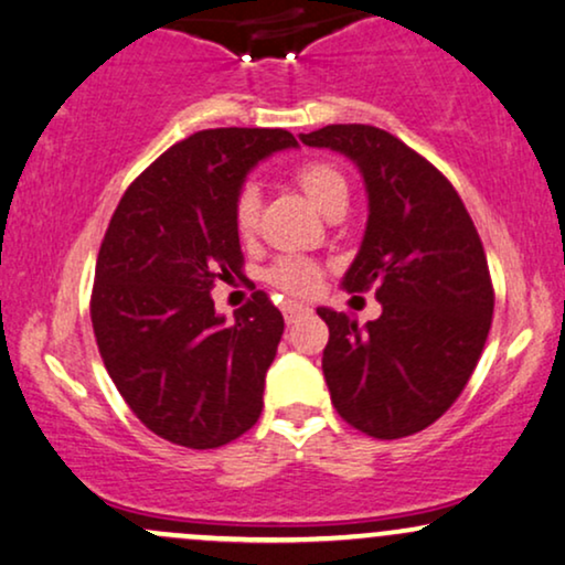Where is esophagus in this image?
I'll return each instance as SVG.
<instances>
[{
  "label": "esophagus",
  "mask_w": 565,
  "mask_h": 565,
  "mask_svg": "<svg viewBox=\"0 0 565 565\" xmlns=\"http://www.w3.org/2000/svg\"><path fill=\"white\" fill-rule=\"evenodd\" d=\"M281 310H284V318H287V323H295L297 318L305 316V312H310L308 305H300V302H284Z\"/></svg>",
  "instance_id": "34e87169"
}]
</instances>
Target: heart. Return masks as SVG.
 <instances>
[{"mask_svg":"<svg viewBox=\"0 0 565 565\" xmlns=\"http://www.w3.org/2000/svg\"><path fill=\"white\" fill-rule=\"evenodd\" d=\"M295 179L300 183L305 196L321 213L348 202V181L329 162H305L302 168H297ZM257 215H260V192H257L255 183H247V186L239 189V194L234 200V228L239 231V236L255 234ZM265 278L276 289L287 291V295L305 297L318 287L321 268L308 260V257H281V260L270 265Z\"/></svg>","mask_w":565,"mask_h":565,"instance_id":"1","label":"heart"}]
</instances>
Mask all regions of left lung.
Listing matches in <instances>:
<instances>
[{
  "instance_id": "obj_1",
  "label": "left lung",
  "mask_w": 565,
  "mask_h": 565,
  "mask_svg": "<svg viewBox=\"0 0 565 565\" xmlns=\"http://www.w3.org/2000/svg\"><path fill=\"white\" fill-rule=\"evenodd\" d=\"M300 141L344 154L363 175L369 221L342 289L373 284L382 302L365 326L318 308L331 403L369 437L416 434L458 399L484 350L494 295L477 226L452 183L382 128L339 124Z\"/></svg>"
}]
</instances>
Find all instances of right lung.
Listing matches in <instances>:
<instances>
[{
	"label": "right lung",
	"mask_w": 565,
	"mask_h": 565,
	"mask_svg": "<svg viewBox=\"0 0 565 565\" xmlns=\"http://www.w3.org/2000/svg\"><path fill=\"white\" fill-rule=\"evenodd\" d=\"M297 147L284 128H207L126 189L102 239L92 323L113 384L158 437L192 450L255 426L284 318L265 291L215 312L210 291L242 274L234 200L257 162Z\"/></svg>",
	"instance_id": "obj_1"
}]
</instances>
